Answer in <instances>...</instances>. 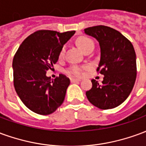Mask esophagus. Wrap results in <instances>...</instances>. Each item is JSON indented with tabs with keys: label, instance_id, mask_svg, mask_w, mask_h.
I'll use <instances>...</instances> for the list:
<instances>
[{
	"label": "esophagus",
	"instance_id": "esophagus-1",
	"mask_svg": "<svg viewBox=\"0 0 146 146\" xmlns=\"http://www.w3.org/2000/svg\"><path fill=\"white\" fill-rule=\"evenodd\" d=\"M81 80L80 79H76V78H71L70 79V81L72 83H76V82H80Z\"/></svg>",
	"mask_w": 146,
	"mask_h": 146
}]
</instances>
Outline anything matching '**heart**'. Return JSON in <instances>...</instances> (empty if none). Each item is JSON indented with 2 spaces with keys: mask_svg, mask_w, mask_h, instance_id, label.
Wrapping results in <instances>:
<instances>
[{
  "mask_svg": "<svg viewBox=\"0 0 146 146\" xmlns=\"http://www.w3.org/2000/svg\"><path fill=\"white\" fill-rule=\"evenodd\" d=\"M76 43L77 46L80 48V50L84 53H85L86 51H88L90 49H92V48L94 49V43H93V41H92L91 39L87 37V36H80V37L76 39ZM63 51L64 49L62 48L60 51V52H59V56L60 57L63 54ZM68 73L75 76H80L82 75L81 69L77 66L71 67L68 70Z\"/></svg>",
  "mask_w": 146,
  "mask_h": 146,
  "instance_id": "b5f03b06",
  "label": "heart"
}]
</instances>
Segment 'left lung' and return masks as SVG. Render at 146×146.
<instances>
[{"label": "left lung", "instance_id": "1", "mask_svg": "<svg viewBox=\"0 0 146 146\" xmlns=\"http://www.w3.org/2000/svg\"><path fill=\"white\" fill-rule=\"evenodd\" d=\"M84 33L99 43L101 57L97 71L104 75L102 84L92 80V88L86 92L88 101L101 110L122 104L135 85L136 54L130 40L119 31L106 26L84 29Z\"/></svg>", "mask_w": 146, "mask_h": 146}]
</instances>
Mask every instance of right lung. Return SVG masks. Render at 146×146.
Here are the masks:
<instances>
[{"label":"right lung","instance_id":"1","mask_svg":"<svg viewBox=\"0 0 146 146\" xmlns=\"http://www.w3.org/2000/svg\"><path fill=\"white\" fill-rule=\"evenodd\" d=\"M74 33L38 30L24 40L15 54L12 69L15 92L34 113L48 115L62 104L70 79L59 74L51 80L46 73L57 62L63 45Z\"/></svg>","mask_w":146,"mask_h":146}]
</instances>
